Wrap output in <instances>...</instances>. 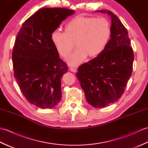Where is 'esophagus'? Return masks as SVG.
<instances>
[{"label":"esophagus","mask_w":148,"mask_h":148,"mask_svg":"<svg viewBox=\"0 0 148 148\" xmlns=\"http://www.w3.org/2000/svg\"><path fill=\"white\" fill-rule=\"evenodd\" d=\"M70 70H71V71L72 72H76V71H77L76 69L74 68V67H71V68H70Z\"/></svg>","instance_id":"34e87169"}]
</instances>
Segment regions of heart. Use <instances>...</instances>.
Segmentation results:
<instances>
[{
	"mask_svg": "<svg viewBox=\"0 0 148 148\" xmlns=\"http://www.w3.org/2000/svg\"><path fill=\"white\" fill-rule=\"evenodd\" d=\"M65 32L58 29L52 32L51 38L58 53L66 57L74 48L77 49L66 59L71 65L84 62L88 55L95 58L103 51L111 35V28L105 18L77 16L66 24Z\"/></svg>",
	"mask_w": 148,
	"mask_h": 148,
	"instance_id": "1",
	"label": "heart"
}]
</instances>
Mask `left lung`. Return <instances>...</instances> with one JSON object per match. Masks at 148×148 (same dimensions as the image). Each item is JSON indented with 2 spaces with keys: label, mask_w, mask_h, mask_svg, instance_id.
<instances>
[{
  "label": "left lung",
  "mask_w": 148,
  "mask_h": 148,
  "mask_svg": "<svg viewBox=\"0 0 148 148\" xmlns=\"http://www.w3.org/2000/svg\"><path fill=\"white\" fill-rule=\"evenodd\" d=\"M111 35L103 51L95 58L80 65L76 77L89 104L103 108L119 99L123 93L133 69L134 55L126 28L109 10Z\"/></svg>",
  "instance_id": "left-lung-1"
}]
</instances>
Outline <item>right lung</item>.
Instances as JSON below:
<instances>
[{
  "instance_id": "right-lung-1",
  "label": "right lung",
  "mask_w": 148,
  "mask_h": 148,
  "mask_svg": "<svg viewBox=\"0 0 148 148\" xmlns=\"http://www.w3.org/2000/svg\"><path fill=\"white\" fill-rule=\"evenodd\" d=\"M74 11L42 8L22 25L12 53L14 76L27 100L42 109L52 108L62 97L61 78L68 71L51 35Z\"/></svg>"
}]
</instances>
